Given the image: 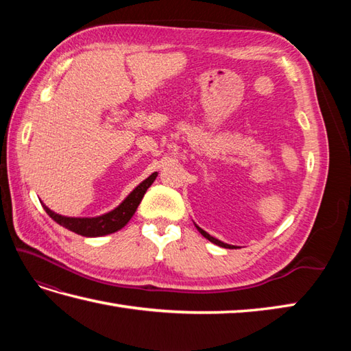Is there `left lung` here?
Listing matches in <instances>:
<instances>
[{"instance_id":"left-lung-1","label":"left lung","mask_w":351,"mask_h":351,"mask_svg":"<svg viewBox=\"0 0 351 351\" xmlns=\"http://www.w3.org/2000/svg\"><path fill=\"white\" fill-rule=\"evenodd\" d=\"M196 228H197V230L200 234H202L206 240H210L211 243H214V244H217V245H220V247H225V249H235V245H230V244H226V243H223V241H220V240H217V238H214V237H211L210 234L208 232H205L204 229H200L197 225H196Z\"/></svg>"}]
</instances>
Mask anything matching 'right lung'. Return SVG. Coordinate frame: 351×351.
<instances>
[{"label":"right lung","mask_w":351,"mask_h":351,"mask_svg":"<svg viewBox=\"0 0 351 351\" xmlns=\"http://www.w3.org/2000/svg\"><path fill=\"white\" fill-rule=\"evenodd\" d=\"M156 171L152 173L143 182H140L136 189H134L123 202L114 208L113 211L107 214H102L99 217H66V215H60L54 211H51L47 205H43V210L47 211L49 217L57 221L58 225L72 230L78 235L83 237H102L113 234L116 230L122 229L126 223L131 220V217L136 213L137 206L140 205L141 199H143L146 190L151 187L152 182L156 178Z\"/></svg>","instance_id":"1"}]
</instances>
